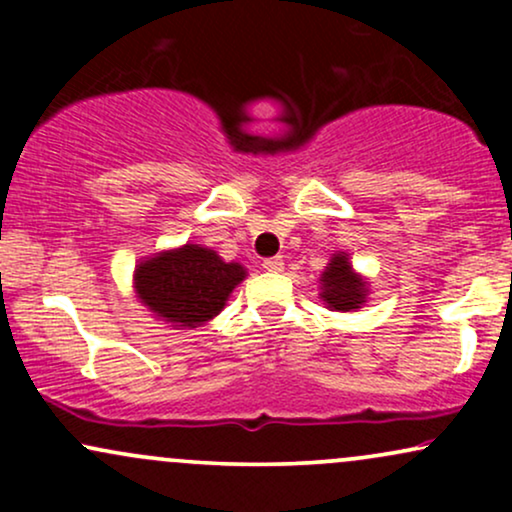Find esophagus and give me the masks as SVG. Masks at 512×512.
Returning <instances> with one entry per match:
<instances>
[{"mask_svg": "<svg viewBox=\"0 0 512 512\" xmlns=\"http://www.w3.org/2000/svg\"><path fill=\"white\" fill-rule=\"evenodd\" d=\"M262 267L267 269V272H272V274H279L281 269H284V260H281V257H269V260H264Z\"/></svg>", "mask_w": 512, "mask_h": 512, "instance_id": "34e87169", "label": "esophagus"}]
</instances>
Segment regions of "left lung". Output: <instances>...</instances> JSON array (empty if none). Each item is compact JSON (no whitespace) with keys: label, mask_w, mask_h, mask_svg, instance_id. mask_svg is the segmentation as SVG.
<instances>
[{"label":"left lung","mask_w":512,"mask_h":512,"mask_svg":"<svg viewBox=\"0 0 512 512\" xmlns=\"http://www.w3.org/2000/svg\"><path fill=\"white\" fill-rule=\"evenodd\" d=\"M368 279L358 274L349 260V252H334L320 274V298L330 310L354 313L368 301Z\"/></svg>","instance_id":"8db88e82"}]
</instances>
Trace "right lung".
Returning <instances> with one entry per match:
<instances>
[{
	"label": "right lung",
	"instance_id": "obj_1",
	"mask_svg": "<svg viewBox=\"0 0 512 512\" xmlns=\"http://www.w3.org/2000/svg\"><path fill=\"white\" fill-rule=\"evenodd\" d=\"M248 269L240 262H223L216 250L185 243L154 252L134 267L132 286L137 301L173 330L207 325L226 308L228 296Z\"/></svg>",
	"mask_w": 512,
	"mask_h": 512
}]
</instances>
